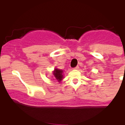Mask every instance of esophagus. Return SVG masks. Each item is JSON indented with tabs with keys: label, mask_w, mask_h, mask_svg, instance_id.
<instances>
[{
	"label": "esophagus",
	"mask_w": 125,
	"mask_h": 125,
	"mask_svg": "<svg viewBox=\"0 0 125 125\" xmlns=\"http://www.w3.org/2000/svg\"><path fill=\"white\" fill-rule=\"evenodd\" d=\"M74 69H79V66H76L75 68H74Z\"/></svg>",
	"instance_id": "34e87169"
}]
</instances>
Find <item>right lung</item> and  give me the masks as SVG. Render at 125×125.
<instances>
[{
  "instance_id": "1",
  "label": "right lung",
  "mask_w": 125,
  "mask_h": 125,
  "mask_svg": "<svg viewBox=\"0 0 125 125\" xmlns=\"http://www.w3.org/2000/svg\"><path fill=\"white\" fill-rule=\"evenodd\" d=\"M53 74L54 75V77L56 78V79L58 81H61L62 79V76H63V75L62 74V70H60V69H55Z\"/></svg>"
}]
</instances>
